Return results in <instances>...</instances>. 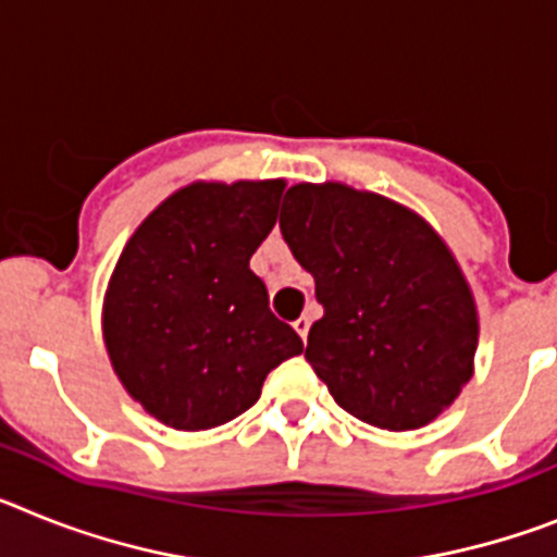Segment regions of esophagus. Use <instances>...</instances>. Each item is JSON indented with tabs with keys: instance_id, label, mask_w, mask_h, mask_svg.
I'll return each instance as SVG.
<instances>
[{
	"instance_id": "obj_1",
	"label": "esophagus",
	"mask_w": 557,
	"mask_h": 557,
	"mask_svg": "<svg viewBox=\"0 0 557 557\" xmlns=\"http://www.w3.org/2000/svg\"><path fill=\"white\" fill-rule=\"evenodd\" d=\"M293 326H295V332L301 334L304 343H307V337H309V326H312V321H309L307 314H301V318H298V321H295Z\"/></svg>"
}]
</instances>
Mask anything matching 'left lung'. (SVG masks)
<instances>
[{
    "mask_svg": "<svg viewBox=\"0 0 557 557\" xmlns=\"http://www.w3.org/2000/svg\"><path fill=\"white\" fill-rule=\"evenodd\" d=\"M282 236L323 318L307 359L339 407L366 424H432L474 376L480 314L444 236L421 214L339 181L289 186Z\"/></svg>",
    "mask_w": 557,
    "mask_h": 557,
    "instance_id": "obj_1",
    "label": "left lung"
}]
</instances>
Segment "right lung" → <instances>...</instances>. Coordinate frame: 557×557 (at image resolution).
Returning a JSON list of instances; mask_svg holds the SVG:
<instances>
[{"instance_id":"1","label":"right lung","mask_w":557,"mask_h":557,"mask_svg":"<svg viewBox=\"0 0 557 557\" xmlns=\"http://www.w3.org/2000/svg\"><path fill=\"white\" fill-rule=\"evenodd\" d=\"M284 181H195L141 220L102 298V339L133 401L172 430L228 424L304 351L275 318L250 256L273 231Z\"/></svg>"}]
</instances>
